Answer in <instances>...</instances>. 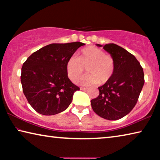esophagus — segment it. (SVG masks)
Masks as SVG:
<instances>
[{"instance_id":"34e87169","label":"esophagus","mask_w":160,"mask_h":160,"mask_svg":"<svg viewBox=\"0 0 160 160\" xmlns=\"http://www.w3.org/2000/svg\"><path fill=\"white\" fill-rule=\"evenodd\" d=\"M88 90V88H80V90Z\"/></svg>"}]
</instances>
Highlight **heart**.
<instances>
[{
  "mask_svg": "<svg viewBox=\"0 0 160 160\" xmlns=\"http://www.w3.org/2000/svg\"><path fill=\"white\" fill-rule=\"evenodd\" d=\"M85 68L88 73L78 81L82 85L104 84L114 72L115 61L112 56L94 46L81 49L78 57H70L66 63L68 78L75 82L83 73Z\"/></svg>",
  "mask_w": 160,
  "mask_h": 160,
  "instance_id": "heart-1",
  "label": "heart"
}]
</instances>
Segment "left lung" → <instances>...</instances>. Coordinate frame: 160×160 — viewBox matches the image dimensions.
Listing matches in <instances>:
<instances>
[{"label": "left lung", "instance_id": "obj_1", "mask_svg": "<svg viewBox=\"0 0 160 160\" xmlns=\"http://www.w3.org/2000/svg\"><path fill=\"white\" fill-rule=\"evenodd\" d=\"M103 48L114 58L115 70L111 79L99 87V96L91 100V105L102 118L118 120L136 104L145 82L144 72L136 58L123 48L109 44Z\"/></svg>", "mask_w": 160, "mask_h": 160}]
</instances>
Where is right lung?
<instances>
[{
  "label": "right lung",
  "mask_w": 160,
  "mask_h": 160,
  "mask_svg": "<svg viewBox=\"0 0 160 160\" xmlns=\"http://www.w3.org/2000/svg\"><path fill=\"white\" fill-rule=\"evenodd\" d=\"M82 42L51 44L29 56L22 67L21 83L29 104L39 113L55 115L66 110L79 87L68 78L66 63Z\"/></svg>",
  "instance_id": "obj_1"
}]
</instances>
